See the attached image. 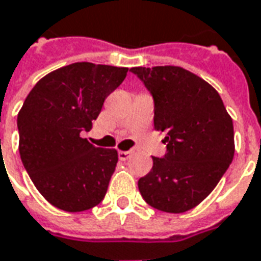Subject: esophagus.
Wrapping results in <instances>:
<instances>
[{"mask_svg":"<svg viewBox=\"0 0 261 261\" xmlns=\"http://www.w3.org/2000/svg\"><path fill=\"white\" fill-rule=\"evenodd\" d=\"M130 156H132V151H130V150H126V151L119 150V151H118V157H119V160H122V162L127 160V159H129Z\"/></svg>","mask_w":261,"mask_h":261,"instance_id":"obj_1","label":"esophagus"}]
</instances>
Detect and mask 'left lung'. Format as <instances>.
I'll list each match as a JSON object with an SVG mask.
<instances>
[{
	"label": "left lung",
	"instance_id": "1",
	"mask_svg": "<svg viewBox=\"0 0 261 261\" xmlns=\"http://www.w3.org/2000/svg\"><path fill=\"white\" fill-rule=\"evenodd\" d=\"M154 101V129L167 153L138 181L147 204L181 214L202 202L234 154L233 122L214 87L177 66L132 67Z\"/></svg>",
	"mask_w": 261,
	"mask_h": 261
}]
</instances>
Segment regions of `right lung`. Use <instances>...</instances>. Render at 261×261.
<instances>
[{
  "label": "right lung",
  "mask_w": 261,
  "mask_h": 261,
  "mask_svg": "<svg viewBox=\"0 0 261 261\" xmlns=\"http://www.w3.org/2000/svg\"><path fill=\"white\" fill-rule=\"evenodd\" d=\"M126 67L73 63L36 83L18 114L19 154L38 191L53 206L81 212L104 199L118 163L115 149L84 138Z\"/></svg>",
  "instance_id": "obj_1"
}]
</instances>
